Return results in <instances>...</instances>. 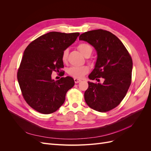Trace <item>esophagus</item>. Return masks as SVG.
I'll use <instances>...</instances> for the list:
<instances>
[{
  "mask_svg": "<svg viewBox=\"0 0 151 151\" xmlns=\"http://www.w3.org/2000/svg\"><path fill=\"white\" fill-rule=\"evenodd\" d=\"M74 82H75V83L77 84V83H80V82H81V80H80L79 79H77V78H74Z\"/></svg>",
  "mask_w": 151,
  "mask_h": 151,
  "instance_id": "1",
  "label": "esophagus"
}]
</instances>
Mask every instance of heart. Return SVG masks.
Wrapping results in <instances>:
<instances>
[{"label": "heart", "mask_w": 151, "mask_h": 151, "mask_svg": "<svg viewBox=\"0 0 151 151\" xmlns=\"http://www.w3.org/2000/svg\"><path fill=\"white\" fill-rule=\"evenodd\" d=\"M77 48L79 50V52L86 57L90 56L93 52V48L88 43H80ZM68 55V50L65 49L63 51L62 54V60L63 62H66L67 61ZM89 70V68L87 65L83 66H72L67 69V73L70 76L77 79H81L88 74Z\"/></svg>", "instance_id": "obj_1"}]
</instances>
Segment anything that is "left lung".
I'll use <instances>...</instances> for the list:
<instances>
[{"label":"left lung","instance_id":"left-lung-1","mask_svg":"<svg viewBox=\"0 0 151 151\" xmlns=\"http://www.w3.org/2000/svg\"><path fill=\"white\" fill-rule=\"evenodd\" d=\"M79 40L87 42L95 48L97 60L89 75L91 80L104 79L103 83L88 82L84 93L88 106L96 111L106 112L119 104L131 84L133 63L129 52L121 41L111 32L96 29L85 32Z\"/></svg>","mask_w":151,"mask_h":151}]
</instances>
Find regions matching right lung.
Here are the masks:
<instances>
[{
	"instance_id": "obj_1",
	"label": "right lung",
	"mask_w": 151,
	"mask_h": 151,
	"mask_svg": "<svg viewBox=\"0 0 151 151\" xmlns=\"http://www.w3.org/2000/svg\"><path fill=\"white\" fill-rule=\"evenodd\" d=\"M79 35L50 32L33 41L25 49L17 81L25 101L36 111L43 114L56 111L64 103L67 91L74 86L72 77L55 81L52 74L63 68L62 52Z\"/></svg>"
}]
</instances>
